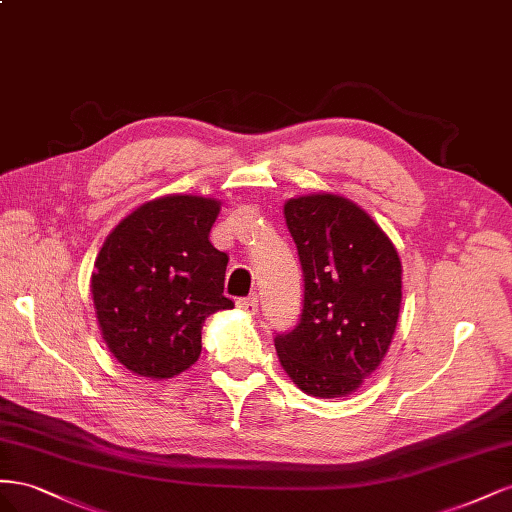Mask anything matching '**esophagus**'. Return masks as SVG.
<instances>
[{
  "mask_svg": "<svg viewBox=\"0 0 512 512\" xmlns=\"http://www.w3.org/2000/svg\"><path fill=\"white\" fill-rule=\"evenodd\" d=\"M257 296H248V298H240L238 300V306L242 311H246L248 315H255L257 313Z\"/></svg>",
  "mask_w": 512,
  "mask_h": 512,
  "instance_id": "esophagus-1",
  "label": "esophagus"
}]
</instances>
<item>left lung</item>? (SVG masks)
Listing matches in <instances>:
<instances>
[{
	"label": "left lung",
	"instance_id": "left-lung-1",
	"mask_svg": "<svg viewBox=\"0 0 512 512\" xmlns=\"http://www.w3.org/2000/svg\"><path fill=\"white\" fill-rule=\"evenodd\" d=\"M304 300L298 326L276 334L285 373L311 397H347L382 364L401 309V259L354 201L319 193L289 199Z\"/></svg>",
	"mask_w": 512,
	"mask_h": 512
}]
</instances>
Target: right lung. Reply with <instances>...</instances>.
<instances>
[{"label": "right lung", "instance_id": "obj_1", "mask_svg": "<svg viewBox=\"0 0 512 512\" xmlns=\"http://www.w3.org/2000/svg\"><path fill=\"white\" fill-rule=\"evenodd\" d=\"M221 203L169 195L115 227L94 264L92 298L111 354L141 377L193 367L208 315L233 309L223 294L227 253L210 242Z\"/></svg>", "mask_w": 512, "mask_h": 512}]
</instances>
